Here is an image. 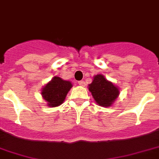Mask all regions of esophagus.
I'll return each mask as SVG.
<instances>
[{"instance_id": "obj_1", "label": "esophagus", "mask_w": 159, "mask_h": 159, "mask_svg": "<svg viewBox=\"0 0 159 159\" xmlns=\"http://www.w3.org/2000/svg\"><path fill=\"white\" fill-rule=\"evenodd\" d=\"M78 84L80 85V86H85V84H86V83H85V82L84 81H79V82H78Z\"/></svg>"}]
</instances>
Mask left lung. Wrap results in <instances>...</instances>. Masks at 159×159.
<instances>
[{
  "label": "left lung",
  "instance_id": "8db88e82",
  "mask_svg": "<svg viewBox=\"0 0 159 159\" xmlns=\"http://www.w3.org/2000/svg\"><path fill=\"white\" fill-rule=\"evenodd\" d=\"M88 88L96 102L102 107L111 106L119 94L118 88L101 74L94 77Z\"/></svg>",
  "mask_w": 159,
  "mask_h": 159
}]
</instances>
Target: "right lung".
Here are the masks:
<instances>
[{"mask_svg":"<svg viewBox=\"0 0 159 159\" xmlns=\"http://www.w3.org/2000/svg\"><path fill=\"white\" fill-rule=\"evenodd\" d=\"M72 85L69 81H64L58 77H54L42 89L43 98L47 102V106L57 107L63 102L66 94Z\"/></svg>","mask_w":159,"mask_h":159,"instance_id":"obj_1","label":"right lung"}]
</instances>
